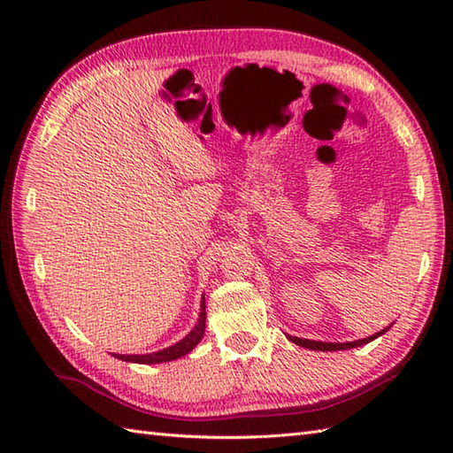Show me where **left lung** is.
Returning a JSON list of instances; mask_svg holds the SVG:
<instances>
[{"instance_id":"8db88e82","label":"left lung","mask_w":453,"mask_h":453,"mask_svg":"<svg viewBox=\"0 0 453 453\" xmlns=\"http://www.w3.org/2000/svg\"><path fill=\"white\" fill-rule=\"evenodd\" d=\"M386 331H389V326H386V329L375 333L372 336H368V339H360V341H354V342H317V341H307V339H297V336H290L288 334V339H290L292 342H296L297 346H303V349H310V350H323V352H333V350H346V349H356V346H362V344H368L370 341L378 339L380 334H383Z\"/></svg>"}]
</instances>
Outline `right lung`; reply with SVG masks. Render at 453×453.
I'll list each match as a JSON object with an SVG mask.
<instances>
[{"label":"right lung","instance_id":"1","mask_svg":"<svg viewBox=\"0 0 453 453\" xmlns=\"http://www.w3.org/2000/svg\"><path fill=\"white\" fill-rule=\"evenodd\" d=\"M204 329H206V307H204V297H202L200 303V315L198 321L195 325L185 339L179 341L177 344L169 346V349H163L159 352H151V354H114V358L124 360V362H136V364H161V362H171L177 360L180 356L188 354L195 346L200 342L202 336H204Z\"/></svg>","mask_w":453,"mask_h":453}]
</instances>
